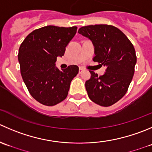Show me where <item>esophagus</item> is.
Here are the masks:
<instances>
[{"label":"esophagus","instance_id":"obj_1","mask_svg":"<svg viewBox=\"0 0 152 152\" xmlns=\"http://www.w3.org/2000/svg\"><path fill=\"white\" fill-rule=\"evenodd\" d=\"M83 69H82V67H80V68H79V73H82V72H83Z\"/></svg>","mask_w":152,"mask_h":152}]
</instances>
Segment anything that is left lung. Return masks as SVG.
Masks as SVG:
<instances>
[{
  "instance_id": "obj_1",
  "label": "left lung",
  "mask_w": 152,
  "mask_h": 152,
  "mask_svg": "<svg viewBox=\"0 0 152 152\" xmlns=\"http://www.w3.org/2000/svg\"><path fill=\"white\" fill-rule=\"evenodd\" d=\"M78 32L94 44L93 60L106 67L100 76L90 71L91 79L85 82L88 96L101 106L112 105L124 96L132 80L137 62L134 48L127 36L112 25H89Z\"/></svg>"
}]
</instances>
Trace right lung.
I'll return each mask as SVG.
<instances>
[{
	"label": "right lung",
	"instance_id": "right-lung-1",
	"mask_svg": "<svg viewBox=\"0 0 152 152\" xmlns=\"http://www.w3.org/2000/svg\"><path fill=\"white\" fill-rule=\"evenodd\" d=\"M76 30V26H44L30 32L19 48L22 79L31 96L41 104L53 106L65 99L70 82L79 73L76 65L62 70L55 66Z\"/></svg>",
	"mask_w": 152,
	"mask_h": 152
}]
</instances>
